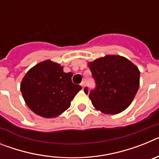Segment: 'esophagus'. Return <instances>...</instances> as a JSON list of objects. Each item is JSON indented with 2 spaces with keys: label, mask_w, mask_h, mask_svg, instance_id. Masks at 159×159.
Here are the masks:
<instances>
[{
  "label": "esophagus",
  "mask_w": 159,
  "mask_h": 159,
  "mask_svg": "<svg viewBox=\"0 0 159 159\" xmlns=\"http://www.w3.org/2000/svg\"><path fill=\"white\" fill-rule=\"evenodd\" d=\"M80 85H81V87H82L83 89H84V86H85V81H83V82L80 84Z\"/></svg>",
  "instance_id": "obj_1"
}]
</instances>
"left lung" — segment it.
Instances as JSON below:
<instances>
[{
  "mask_svg": "<svg viewBox=\"0 0 159 159\" xmlns=\"http://www.w3.org/2000/svg\"><path fill=\"white\" fill-rule=\"evenodd\" d=\"M96 88L89 93L95 109L116 115L126 110L139 88L140 71L128 59L119 55H107L88 62ZM88 95V88H84Z\"/></svg>",
  "mask_w": 159,
  "mask_h": 159,
  "instance_id": "left-lung-1",
  "label": "left lung"
}]
</instances>
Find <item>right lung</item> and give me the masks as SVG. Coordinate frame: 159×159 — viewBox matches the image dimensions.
Returning <instances> with one entry per match:
<instances>
[{"label": "right lung", "instance_id": "1", "mask_svg": "<svg viewBox=\"0 0 159 159\" xmlns=\"http://www.w3.org/2000/svg\"><path fill=\"white\" fill-rule=\"evenodd\" d=\"M60 64L47 60L28 71L20 92L31 111L43 118H56L67 110L82 88L71 81L72 73L64 72Z\"/></svg>", "mask_w": 159, "mask_h": 159}]
</instances>
